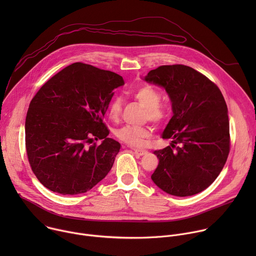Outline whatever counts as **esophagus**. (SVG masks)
<instances>
[{"label":"esophagus","mask_w":256,"mask_h":256,"mask_svg":"<svg viewBox=\"0 0 256 256\" xmlns=\"http://www.w3.org/2000/svg\"><path fill=\"white\" fill-rule=\"evenodd\" d=\"M134 152L138 155V156H142L144 154H147V151L146 150H142V149H134Z\"/></svg>","instance_id":"1"}]
</instances>
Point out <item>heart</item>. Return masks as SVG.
<instances>
[{"label":"heart","mask_w":256,"mask_h":256,"mask_svg":"<svg viewBox=\"0 0 256 256\" xmlns=\"http://www.w3.org/2000/svg\"><path fill=\"white\" fill-rule=\"evenodd\" d=\"M132 97L144 107V120H150L155 124H163L168 116L169 108L167 105L160 103L161 93L155 87L144 84L132 92ZM122 110V100L116 96L110 100L107 106V114L112 120H118ZM118 140L132 146V147H142L146 138L152 136L150 126H124L114 132Z\"/></svg>","instance_id":"heart-1"}]
</instances>
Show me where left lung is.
I'll return each instance as SVG.
<instances>
[{"instance_id": "left-lung-1", "label": "left lung", "mask_w": 256, "mask_h": 256, "mask_svg": "<svg viewBox=\"0 0 256 256\" xmlns=\"http://www.w3.org/2000/svg\"><path fill=\"white\" fill-rule=\"evenodd\" d=\"M144 80L165 88L173 109L162 136L172 142L154 152L159 164L151 178L163 192L175 196L198 194L216 180L230 152L223 94L202 72L184 64L160 66Z\"/></svg>"}]
</instances>
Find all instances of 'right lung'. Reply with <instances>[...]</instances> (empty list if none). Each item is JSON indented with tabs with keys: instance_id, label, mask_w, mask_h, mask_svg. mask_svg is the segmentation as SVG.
<instances>
[{
	"instance_id": "1",
	"label": "right lung",
	"mask_w": 256,
	"mask_h": 256,
	"mask_svg": "<svg viewBox=\"0 0 256 256\" xmlns=\"http://www.w3.org/2000/svg\"><path fill=\"white\" fill-rule=\"evenodd\" d=\"M124 84L114 72L74 62L35 94L26 116L25 146L44 186L64 196L84 194L110 171L120 144L107 138L103 118L112 91Z\"/></svg>"
}]
</instances>
